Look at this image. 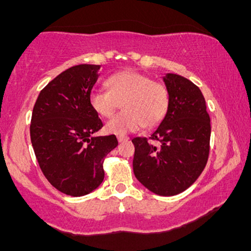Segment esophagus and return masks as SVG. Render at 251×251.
Wrapping results in <instances>:
<instances>
[{"mask_svg":"<svg viewBox=\"0 0 251 251\" xmlns=\"http://www.w3.org/2000/svg\"><path fill=\"white\" fill-rule=\"evenodd\" d=\"M117 138H118V142H119V143H125L129 139L127 135H118Z\"/></svg>","mask_w":251,"mask_h":251,"instance_id":"1","label":"esophagus"}]
</instances>
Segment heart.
I'll return each mask as SVG.
<instances>
[{
    "instance_id": "heart-1",
    "label": "heart",
    "mask_w": 251,
    "mask_h": 251,
    "mask_svg": "<svg viewBox=\"0 0 251 251\" xmlns=\"http://www.w3.org/2000/svg\"><path fill=\"white\" fill-rule=\"evenodd\" d=\"M106 86L108 91L91 92L89 105L100 117L109 118L122 103L124 111L105 126L109 134H127L142 126L151 128L162 122L168 112V88L162 82L152 81L146 74L135 71L119 72L108 77Z\"/></svg>"
}]
</instances>
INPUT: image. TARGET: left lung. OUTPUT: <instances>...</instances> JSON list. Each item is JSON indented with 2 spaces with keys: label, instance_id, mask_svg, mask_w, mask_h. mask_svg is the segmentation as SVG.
Here are the masks:
<instances>
[{
  "label": "left lung",
  "instance_id": "obj_1",
  "mask_svg": "<svg viewBox=\"0 0 251 251\" xmlns=\"http://www.w3.org/2000/svg\"><path fill=\"white\" fill-rule=\"evenodd\" d=\"M163 81L169 91V108L150 139L137 137L135 178L159 196L185 191L200 177L209 157L210 117L201 89L186 77L168 73Z\"/></svg>",
  "mask_w": 251,
  "mask_h": 251
}]
</instances>
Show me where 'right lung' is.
<instances>
[{
  "label": "right lung",
  "instance_id": "right-lung-1",
  "mask_svg": "<svg viewBox=\"0 0 251 251\" xmlns=\"http://www.w3.org/2000/svg\"><path fill=\"white\" fill-rule=\"evenodd\" d=\"M99 65L68 68L40 92L34 105L30 139L40 169L54 188L73 197L102 183L103 159L118 146L114 134L94 137L102 127L89 105Z\"/></svg>",
  "mask_w": 251,
  "mask_h": 251
}]
</instances>
